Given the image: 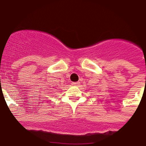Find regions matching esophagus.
I'll use <instances>...</instances> for the list:
<instances>
[{
	"label": "esophagus",
	"instance_id": "34e87169",
	"mask_svg": "<svg viewBox=\"0 0 146 146\" xmlns=\"http://www.w3.org/2000/svg\"><path fill=\"white\" fill-rule=\"evenodd\" d=\"M79 84H80V82H73V83H72V85H73V86H78Z\"/></svg>",
	"mask_w": 146,
	"mask_h": 146
}]
</instances>
